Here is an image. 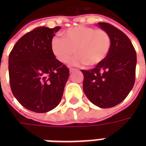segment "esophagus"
<instances>
[{"label": "esophagus", "instance_id": "obj_1", "mask_svg": "<svg viewBox=\"0 0 146 146\" xmlns=\"http://www.w3.org/2000/svg\"><path fill=\"white\" fill-rule=\"evenodd\" d=\"M76 69H74V68H70V73H73V72H74V71H76Z\"/></svg>", "mask_w": 146, "mask_h": 146}]
</instances>
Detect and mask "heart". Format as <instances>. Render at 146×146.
<instances>
[{"instance_id":"b5f03b06","label":"heart","mask_w":146,"mask_h":146,"mask_svg":"<svg viewBox=\"0 0 146 146\" xmlns=\"http://www.w3.org/2000/svg\"><path fill=\"white\" fill-rule=\"evenodd\" d=\"M62 36L63 38L54 36L51 42L52 53L62 63H66L76 52L78 55L70 60V64L96 66L104 62L110 53L111 38L103 30L79 26L67 29Z\"/></svg>"}]
</instances>
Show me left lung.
Wrapping results in <instances>:
<instances>
[{"mask_svg":"<svg viewBox=\"0 0 146 146\" xmlns=\"http://www.w3.org/2000/svg\"><path fill=\"white\" fill-rule=\"evenodd\" d=\"M97 26L109 33L111 48L104 62L93 70H81L83 89L93 104L111 108L123 101L133 88L137 56L130 39L121 30L106 23Z\"/></svg>","mask_w":146,"mask_h":146,"instance_id":"left-lung-1","label":"left lung"}]
</instances>
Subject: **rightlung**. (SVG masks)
<instances>
[{"mask_svg":"<svg viewBox=\"0 0 146 146\" xmlns=\"http://www.w3.org/2000/svg\"><path fill=\"white\" fill-rule=\"evenodd\" d=\"M60 29H34L16 42L9 54L12 94L23 107L35 113H47L59 104L70 76L69 69L51 49V40Z\"/></svg>","mask_w":146,"mask_h":146,"instance_id":"add662e5","label":"right lung"}]
</instances>
